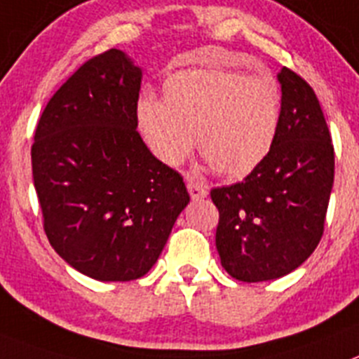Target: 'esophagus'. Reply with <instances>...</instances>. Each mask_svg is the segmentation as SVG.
Returning a JSON list of instances; mask_svg holds the SVG:
<instances>
[{"instance_id":"obj_1","label":"esophagus","mask_w":359,"mask_h":359,"mask_svg":"<svg viewBox=\"0 0 359 359\" xmlns=\"http://www.w3.org/2000/svg\"><path fill=\"white\" fill-rule=\"evenodd\" d=\"M186 182H187V191H189V195H191L193 200H200L208 196V187H205V184L198 182V180H195L193 177H186Z\"/></svg>"}]
</instances>
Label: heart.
Masks as SVG:
<instances>
[{
  "label": "heart",
  "instance_id": "heart-1",
  "mask_svg": "<svg viewBox=\"0 0 359 359\" xmlns=\"http://www.w3.org/2000/svg\"><path fill=\"white\" fill-rule=\"evenodd\" d=\"M164 100L143 96L135 121L159 161L177 166L195 143L219 175L240 179L273 150L283 123V93L273 76L224 67L177 71Z\"/></svg>",
  "mask_w": 359,
  "mask_h": 359
}]
</instances>
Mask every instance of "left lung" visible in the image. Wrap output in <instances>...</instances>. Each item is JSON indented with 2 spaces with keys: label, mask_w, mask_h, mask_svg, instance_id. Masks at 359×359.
Returning a JSON list of instances; mask_svg holds the SVG:
<instances>
[{
  "label": "left lung",
  "mask_w": 359,
  "mask_h": 359,
  "mask_svg": "<svg viewBox=\"0 0 359 359\" xmlns=\"http://www.w3.org/2000/svg\"><path fill=\"white\" fill-rule=\"evenodd\" d=\"M283 123L270 156L241 182L211 189L222 266L243 283L283 277L324 234L334 148L315 91L295 71L279 73Z\"/></svg>",
  "instance_id": "left-lung-1"
}]
</instances>
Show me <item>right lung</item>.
<instances>
[{
  "instance_id": "add662e5",
  "label": "right lung",
  "mask_w": 359,
  "mask_h": 359,
  "mask_svg": "<svg viewBox=\"0 0 359 359\" xmlns=\"http://www.w3.org/2000/svg\"><path fill=\"white\" fill-rule=\"evenodd\" d=\"M141 69L119 50L60 86L35 128L32 173L55 252L96 280H134L156 264L189 202L182 177L135 130Z\"/></svg>"
}]
</instances>
